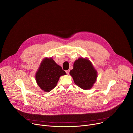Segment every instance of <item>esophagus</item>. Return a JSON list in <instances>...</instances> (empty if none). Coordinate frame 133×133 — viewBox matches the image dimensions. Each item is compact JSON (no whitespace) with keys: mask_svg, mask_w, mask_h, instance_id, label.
<instances>
[{"mask_svg":"<svg viewBox=\"0 0 133 133\" xmlns=\"http://www.w3.org/2000/svg\"><path fill=\"white\" fill-rule=\"evenodd\" d=\"M69 71H70V70H66V72L67 73V74H68H68H69Z\"/></svg>","mask_w":133,"mask_h":133,"instance_id":"34e87169","label":"esophagus"}]
</instances>
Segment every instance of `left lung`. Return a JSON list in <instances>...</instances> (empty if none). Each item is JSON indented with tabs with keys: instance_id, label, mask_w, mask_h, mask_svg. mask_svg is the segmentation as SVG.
I'll list each match as a JSON object with an SVG mask.
<instances>
[{
	"instance_id": "1",
	"label": "left lung",
	"mask_w": 133,
	"mask_h": 133,
	"mask_svg": "<svg viewBox=\"0 0 133 133\" xmlns=\"http://www.w3.org/2000/svg\"><path fill=\"white\" fill-rule=\"evenodd\" d=\"M69 74L74 83L84 90L91 89L97 78V71L87 58L76 60Z\"/></svg>"
}]
</instances>
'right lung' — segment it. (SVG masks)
Returning a JSON list of instances; mask_svg holds the SVG:
<instances>
[{
    "mask_svg": "<svg viewBox=\"0 0 133 133\" xmlns=\"http://www.w3.org/2000/svg\"><path fill=\"white\" fill-rule=\"evenodd\" d=\"M65 75L66 73L62 67L57 64L51 57H45L36 72L35 79L42 90L49 92L56 86L60 77Z\"/></svg>",
    "mask_w": 133,
    "mask_h": 133,
    "instance_id": "add662e5",
    "label": "right lung"
}]
</instances>
